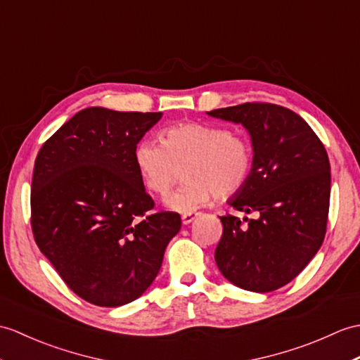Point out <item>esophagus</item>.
Here are the masks:
<instances>
[{
	"mask_svg": "<svg viewBox=\"0 0 360 360\" xmlns=\"http://www.w3.org/2000/svg\"><path fill=\"white\" fill-rule=\"evenodd\" d=\"M198 216V213H184L182 214V224L184 225H187V224H190L191 221H193L195 218Z\"/></svg>",
	"mask_w": 360,
	"mask_h": 360,
	"instance_id": "34e87169",
	"label": "esophagus"
}]
</instances>
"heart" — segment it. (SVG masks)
Returning <instances> with one entry per match:
<instances>
[{
	"mask_svg": "<svg viewBox=\"0 0 360 360\" xmlns=\"http://www.w3.org/2000/svg\"><path fill=\"white\" fill-rule=\"evenodd\" d=\"M135 162L146 187L165 196L184 169L186 184L167 199V205L190 213L216 195L227 199L244 188L253 169V147L238 131L207 122H182L161 133V142L144 139Z\"/></svg>",
	"mask_w": 360,
	"mask_h": 360,
	"instance_id": "heart-1",
	"label": "heart"
}]
</instances>
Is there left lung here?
<instances>
[{
  "label": "left lung",
  "mask_w": 360,
  "mask_h": 360,
  "mask_svg": "<svg viewBox=\"0 0 360 360\" xmlns=\"http://www.w3.org/2000/svg\"><path fill=\"white\" fill-rule=\"evenodd\" d=\"M242 124L253 146L252 174L221 216L214 261L236 287L269 293L293 281L321 248L327 231L331 173L327 150L297 113L266 103L207 112Z\"/></svg>",
  "instance_id": "1"
}]
</instances>
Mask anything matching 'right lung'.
<instances>
[{"label":"right lung","instance_id":"add662e5","mask_svg":"<svg viewBox=\"0 0 360 360\" xmlns=\"http://www.w3.org/2000/svg\"><path fill=\"white\" fill-rule=\"evenodd\" d=\"M162 113L89 107L38 152L32 178V231L75 295L121 307L152 285L165 247L181 230L155 207L135 162L138 142Z\"/></svg>","mask_w":360,"mask_h":360}]
</instances>
